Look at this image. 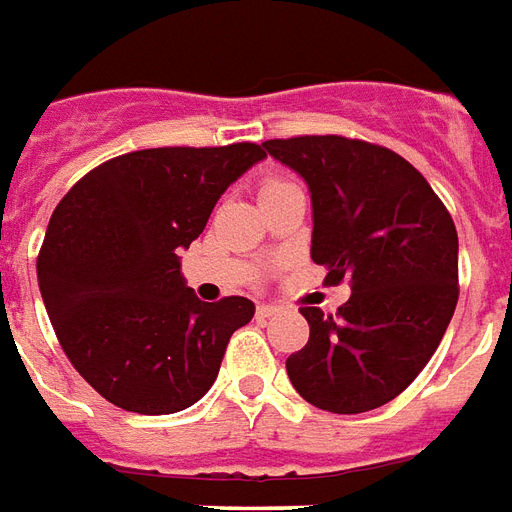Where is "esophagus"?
Returning <instances> with one entry per match:
<instances>
[{
    "label": "esophagus",
    "instance_id": "esophagus-1",
    "mask_svg": "<svg viewBox=\"0 0 512 512\" xmlns=\"http://www.w3.org/2000/svg\"><path fill=\"white\" fill-rule=\"evenodd\" d=\"M280 313V307H275V305H259V310H256V315H259L261 321H264V318H272V315H278Z\"/></svg>",
    "mask_w": 512,
    "mask_h": 512
}]
</instances>
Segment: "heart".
Segmentation results:
<instances>
[{"mask_svg":"<svg viewBox=\"0 0 512 512\" xmlns=\"http://www.w3.org/2000/svg\"><path fill=\"white\" fill-rule=\"evenodd\" d=\"M275 183H280V180H270V183H267V186H275ZM264 186V188H267Z\"/></svg>","mask_w":512,"mask_h":512,"instance_id":"heart-1","label":"heart"}]
</instances>
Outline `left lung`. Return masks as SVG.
<instances>
[{
	"label": "left lung",
	"instance_id": "obj_1",
	"mask_svg": "<svg viewBox=\"0 0 512 512\" xmlns=\"http://www.w3.org/2000/svg\"><path fill=\"white\" fill-rule=\"evenodd\" d=\"M307 183L310 256L351 280L337 315L302 307L310 340L286 359L299 397L367 413L399 397L432 359L459 299V237L432 186L399 153L337 134L267 140Z\"/></svg>",
	"mask_w": 512,
	"mask_h": 512
}]
</instances>
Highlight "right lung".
<instances>
[{"label": "right lung", "instance_id": "right-lung-1", "mask_svg": "<svg viewBox=\"0 0 512 512\" xmlns=\"http://www.w3.org/2000/svg\"><path fill=\"white\" fill-rule=\"evenodd\" d=\"M264 156L253 142L126 153L53 210L37 259L42 302L72 367L107 402L167 416L210 391L229 337L256 307L202 302L180 275V251Z\"/></svg>", "mask_w": 512, "mask_h": 512}]
</instances>
